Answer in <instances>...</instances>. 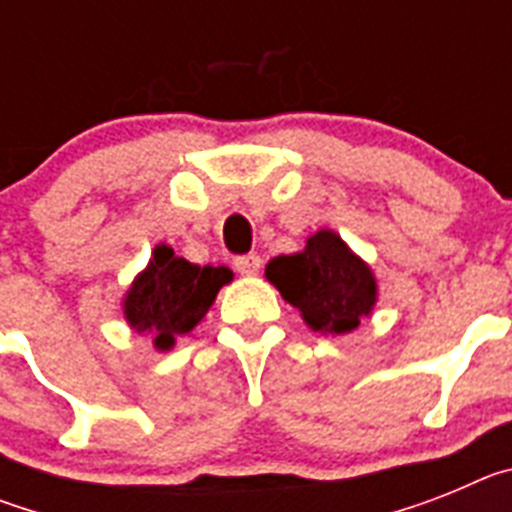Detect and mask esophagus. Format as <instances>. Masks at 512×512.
<instances>
[{
    "label": "esophagus",
    "mask_w": 512,
    "mask_h": 512,
    "mask_svg": "<svg viewBox=\"0 0 512 512\" xmlns=\"http://www.w3.org/2000/svg\"><path fill=\"white\" fill-rule=\"evenodd\" d=\"M235 271L238 274H243V277H251V274H259L261 269V256L259 253H248V256H238V259L233 261Z\"/></svg>",
    "instance_id": "obj_1"
}]
</instances>
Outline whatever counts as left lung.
Segmentation results:
<instances>
[{"label": "left lung", "mask_w": 512, "mask_h": 512, "mask_svg": "<svg viewBox=\"0 0 512 512\" xmlns=\"http://www.w3.org/2000/svg\"><path fill=\"white\" fill-rule=\"evenodd\" d=\"M266 279L300 310L307 328L330 336L359 328L379 297L372 266L330 228L312 233L302 251L274 256L266 264Z\"/></svg>", "instance_id": "8db88e82"}]
</instances>
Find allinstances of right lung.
<instances>
[{"mask_svg": "<svg viewBox=\"0 0 512 512\" xmlns=\"http://www.w3.org/2000/svg\"><path fill=\"white\" fill-rule=\"evenodd\" d=\"M228 282H233L228 266H197L158 243L122 297V315L135 333H151L158 351H169L205 318Z\"/></svg>", "mask_w": 512, "mask_h": 512, "instance_id": "obj_1", "label": "right lung"}]
</instances>
